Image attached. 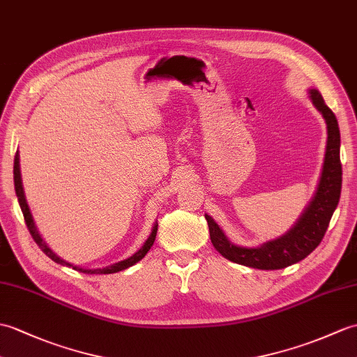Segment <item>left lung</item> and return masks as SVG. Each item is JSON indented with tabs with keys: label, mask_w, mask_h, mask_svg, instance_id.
Wrapping results in <instances>:
<instances>
[{
	"label": "left lung",
	"mask_w": 357,
	"mask_h": 357,
	"mask_svg": "<svg viewBox=\"0 0 357 357\" xmlns=\"http://www.w3.org/2000/svg\"><path fill=\"white\" fill-rule=\"evenodd\" d=\"M309 98L313 106L322 114L327 124L326 156L317 192L301 213L300 219L286 234L268 240L255 248L234 245L214 219L205 214L213 246L229 261L264 271L284 269L305 259L321 243L326 234L330 219L336 210L339 197H341L342 165L341 156H339L341 134H339L335 114L326 105L319 91L309 89Z\"/></svg>",
	"instance_id": "8db88e82"
}]
</instances>
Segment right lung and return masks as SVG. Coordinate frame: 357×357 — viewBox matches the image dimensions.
I'll return each mask as SVG.
<instances>
[{"instance_id": "obj_1", "label": "right lung", "mask_w": 357, "mask_h": 357, "mask_svg": "<svg viewBox=\"0 0 357 357\" xmlns=\"http://www.w3.org/2000/svg\"><path fill=\"white\" fill-rule=\"evenodd\" d=\"M13 181H15V192H16V196H18V202H20V206H21V211L24 214V219H26V223H27V228L30 231V234L33 237V240L38 243V246L43 250L50 259H52L53 261L59 263V264H63V266H68V268H73L76 269L79 272H84V273H115V272H120V271H124L128 269L130 266H134L135 263H138L143 257L149 252V250H151L153 242H155V237H156V231H158V222L153 223V228H152V233L151 236L147 237V240L144 242V245L139 248V250L134 254L130 255L129 259H124L119 263H114V264H109V266H105V268H97V269H86V268H82V266H76V264H73L70 261H66L63 259H61L59 255H57L56 252L52 251V248H50L45 240L40 237L39 231L35 225V220H33V216L30 213V208H29V204L26 201V195H24V188H22V179H21V169H20V153L16 152L15 155V162H13Z\"/></svg>"}]
</instances>
